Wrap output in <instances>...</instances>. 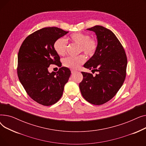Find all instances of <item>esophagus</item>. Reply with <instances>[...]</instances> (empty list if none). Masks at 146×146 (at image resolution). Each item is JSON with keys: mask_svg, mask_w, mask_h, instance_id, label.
<instances>
[{"mask_svg": "<svg viewBox=\"0 0 146 146\" xmlns=\"http://www.w3.org/2000/svg\"><path fill=\"white\" fill-rule=\"evenodd\" d=\"M76 71V70H71V72H72V73H75Z\"/></svg>", "mask_w": 146, "mask_h": 146, "instance_id": "1", "label": "esophagus"}]
</instances>
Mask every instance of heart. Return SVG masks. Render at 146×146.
Returning <instances> with one entry per match:
<instances>
[{
	"instance_id": "heart-1",
	"label": "heart",
	"mask_w": 146,
	"mask_h": 146,
	"mask_svg": "<svg viewBox=\"0 0 146 146\" xmlns=\"http://www.w3.org/2000/svg\"><path fill=\"white\" fill-rule=\"evenodd\" d=\"M68 39L73 43L79 45V52H83L88 56H94L98 47L97 40L94 38H90L89 35L83 33H74L71 34ZM67 42L64 38L57 39L54 44V48L56 52L60 56H64L67 49ZM86 61L85 55L80 54L77 57H67L63 60V66L71 69L78 68Z\"/></svg>"
}]
</instances>
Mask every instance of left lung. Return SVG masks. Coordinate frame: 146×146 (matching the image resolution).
<instances>
[{
    "label": "left lung",
    "mask_w": 146,
    "mask_h": 146,
    "mask_svg": "<svg viewBox=\"0 0 146 146\" xmlns=\"http://www.w3.org/2000/svg\"><path fill=\"white\" fill-rule=\"evenodd\" d=\"M87 29L95 33L98 47L83 66L98 74L93 76L82 72L83 78L79 88L88 102L100 105L111 100L122 86L126 76L127 58L122 44L111 30L100 25Z\"/></svg>",
    "instance_id": "left-lung-1"
}]
</instances>
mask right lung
<instances>
[{
  "label": "right lung",
  "mask_w": 146,
  "mask_h": 146,
  "mask_svg": "<svg viewBox=\"0 0 146 146\" xmlns=\"http://www.w3.org/2000/svg\"><path fill=\"white\" fill-rule=\"evenodd\" d=\"M68 31L57 27H47L28 35L23 41L18 55L19 80L31 98L44 106L56 104L62 96L71 72L61 67L54 44ZM51 64L60 66L56 73H50Z\"/></svg>",
  "instance_id": "add662e5"
}]
</instances>
